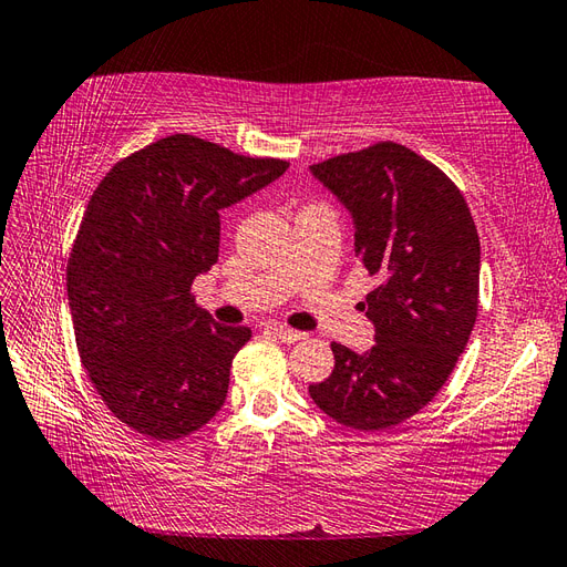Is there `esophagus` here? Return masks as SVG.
Here are the masks:
<instances>
[{"instance_id": "obj_1", "label": "esophagus", "mask_w": 567, "mask_h": 567, "mask_svg": "<svg viewBox=\"0 0 567 567\" xmlns=\"http://www.w3.org/2000/svg\"><path fill=\"white\" fill-rule=\"evenodd\" d=\"M270 333L275 336V339H280V341H285V343H297V341L307 339V333H302V331H292V329H285V327H270Z\"/></svg>"}]
</instances>
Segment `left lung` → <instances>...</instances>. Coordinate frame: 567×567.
Instances as JSON below:
<instances>
[{
  "label": "left lung",
  "instance_id": "8db88e82",
  "mask_svg": "<svg viewBox=\"0 0 567 567\" xmlns=\"http://www.w3.org/2000/svg\"><path fill=\"white\" fill-rule=\"evenodd\" d=\"M351 212L355 258L375 277L363 311L375 346L331 343L333 372L309 384L323 414L358 431L402 424L449 380L477 317L480 238L451 177L392 141L309 167Z\"/></svg>",
  "mask_w": 567,
  "mask_h": 567
}]
</instances>
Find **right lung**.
Segmentation results:
<instances>
[{
  "mask_svg": "<svg viewBox=\"0 0 567 567\" xmlns=\"http://www.w3.org/2000/svg\"><path fill=\"white\" fill-rule=\"evenodd\" d=\"M287 167L175 134L94 189L68 260L72 327L94 390L143 436H189L221 409L250 329L216 323L189 290L219 260V212Z\"/></svg>",
  "mask_w": 567,
  "mask_h": 567,
  "instance_id": "right-lung-1",
  "label": "right lung"
}]
</instances>
